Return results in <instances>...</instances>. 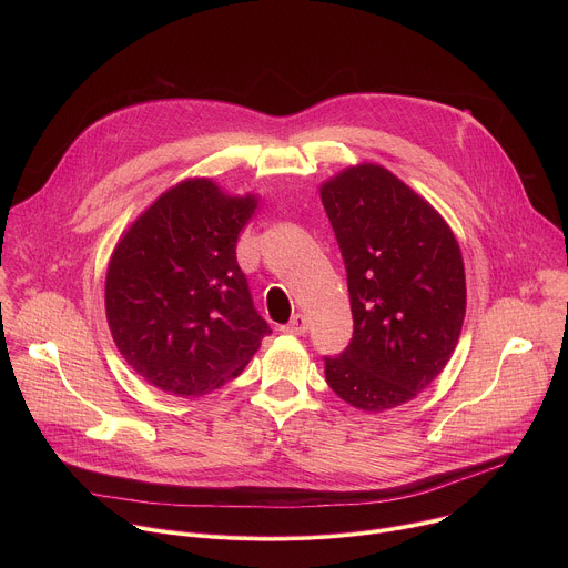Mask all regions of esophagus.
<instances>
[{
    "label": "esophagus",
    "instance_id": "1",
    "mask_svg": "<svg viewBox=\"0 0 568 568\" xmlns=\"http://www.w3.org/2000/svg\"><path fill=\"white\" fill-rule=\"evenodd\" d=\"M283 333H285V335H296V337L305 335V333H307V318H305L303 314H294V316L290 318L287 326H283Z\"/></svg>",
    "mask_w": 568,
    "mask_h": 568
}]
</instances>
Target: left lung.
<instances>
[{
  "instance_id": "8db88e82",
  "label": "left lung",
  "mask_w": 568,
  "mask_h": 568,
  "mask_svg": "<svg viewBox=\"0 0 568 568\" xmlns=\"http://www.w3.org/2000/svg\"><path fill=\"white\" fill-rule=\"evenodd\" d=\"M346 265L353 339L326 382L364 412L399 407L449 362L465 318L458 242L438 211L375 164L321 186Z\"/></svg>"
}]
</instances>
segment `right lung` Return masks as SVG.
Returning a JSON list of instances; mask_svg holds the SVG:
<instances>
[{"instance_id":"add662e5","label":"right lung","mask_w":568,"mask_h":568,"mask_svg":"<svg viewBox=\"0 0 568 568\" xmlns=\"http://www.w3.org/2000/svg\"><path fill=\"white\" fill-rule=\"evenodd\" d=\"M258 206L211 180L156 197L110 258L105 310L123 359L152 386L197 397L237 377L272 331L235 258Z\"/></svg>"}]
</instances>
